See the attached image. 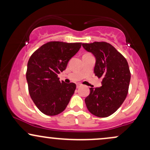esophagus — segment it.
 <instances>
[{"mask_svg": "<svg viewBox=\"0 0 150 150\" xmlns=\"http://www.w3.org/2000/svg\"><path fill=\"white\" fill-rule=\"evenodd\" d=\"M81 86H82L81 84H77V88H80Z\"/></svg>", "mask_w": 150, "mask_h": 150, "instance_id": "1", "label": "esophagus"}]
</instances>
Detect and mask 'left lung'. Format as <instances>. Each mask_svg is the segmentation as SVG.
Wrapping results in <instances>:
<instances>
[{
  "instance_id": "8db88e82",
  "label": "left lung",
  "mask_w": 150,
  "mask_h": 150,
  "mask_svg": "<svg viewBox=\"0 0 150 150\" xmlns=\"http://www.w3.org/2000/svg\"><path fill=\"white\" fill-rule=\"evenodd\" d=\"M92 53L96 62L94 73L102 77L101 87L89 88L85 98L87 109L94 116L104 118L116 112L126 98L130 73L126 59L112 45L106 42L82 44Z\"/></svg>"
}]
</instances>
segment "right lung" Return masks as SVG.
I'll list each match as a JSON object with an SVG mask.
<instances>
[{"mask_svg": "<svg viewBox=\"0 0 150 150\" xmlns=\"http://www.w3.org/2000/svg\"><path fill=\"white\" fill-rule=\"evenodd\" d=\"M82 43L51 42L31 56L26 73L29 92L44 114L56 116L65 109L76 89L75 83L60 82L58 75L80 50Z\"/></svg>", "mask_w": 150, "mask_h": 150, "instance_id": "1", "label": "right lung"}]
</instances>
